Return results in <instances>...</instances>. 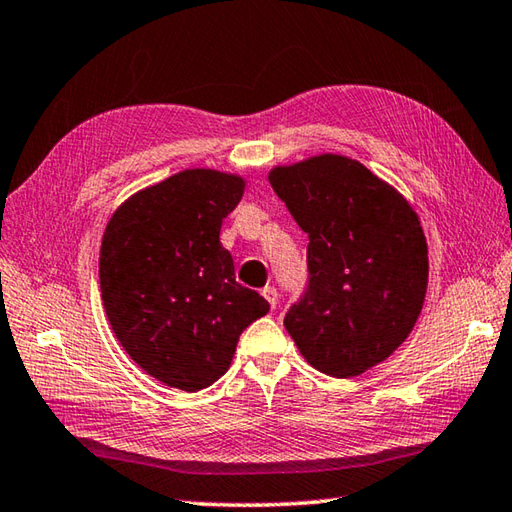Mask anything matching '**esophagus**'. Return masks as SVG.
Instances as JSON below:
<instances>
[{"label": "esophagus", "mask_w": 512, "mask_h": 512, "mask_svg": "<svg viewBox=\"0 0 512 512\" xmlns=\"http://www.w3.org/2000/svg\"><path fill=\"white\" fill-rule=\"evenodd\" d=\"M260 294L265 296V300L269 302L271 307H276V305H278V291H276V287L267 285V287H263V291H260Z\"/></svg>", "instance_id": "1"}]
</instances>
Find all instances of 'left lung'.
I'll return each mask as SVG.
<instances>
[{"label":"left lung","instance_id":"1","mask_svg":"<svg viewBox=\"0 0 512 512\" xmlns=\"http://www.w3.org/2000/svg\"><path fill=\"white\" fill-rule=\"evenodd\" d=\"M269 183L309 236L307 289L285 314L296 347L333 378L387 360L415 327L429 283L413 207L338 154L274 168Z\"/></svg>","mask_w":512,"mask_h":512}]
</instances>
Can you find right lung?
I'll use <instances>...</instances> for the list:
<instances>
[{"mask_svg": "<svg viewBox=\"0 0 512 512\" xmlns=\"http://www.w3.org/2000/svg\"><path fill=\"white\" fill-rule=\"evenodd\" d=\"M241 176L185 170L130 196L101 243V300L114 336L139 367L187 393L214 384L236 342L269 302L236 283L218 241L243 198Z\"/></svg>", "mask_w": 512, "mask_h": 512, "instance_id": "1", "label": "right lung"}]
</instances>
